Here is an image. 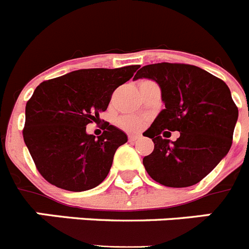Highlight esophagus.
<instances>
[{"mask_svg":"<svg viewBox=\"0 0 249 249\" xmlns=\"http://www.w3.org/2000/svg\"><path fill=\"white\" fill-rule=\"evenodd\" d=\"M138 136H136V135H129L128 136V141L129 142H135V141H137L138 140Z\"/></svg>","mask_w":249,"mask_h":249,"instance_id":"obj_1","label":"esophagus"}]
</instances>
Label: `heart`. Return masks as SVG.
<instances>
[{"mask_svg": "<svg viewBox=\"0 0 249 249\" xmlns=\"http://www.w3.org/2000/svg\"><path fill=\"white\" fill-rule=\"evenodd\" d=\"M144 124V120L141 117H135V116H127L120 120V126L123 129L129 132L140 131Z\"/></svg>", "mask_w": 249, "mask_h": 249, "instance_id": "obj_1", "label": "heart"}]
</instances>
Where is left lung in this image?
<instances>
[{"label": "left lung", "instance_id": "8db88e82", "mask_svg": "<svg viewBox=\"0 0 249 249\" xmlns=\"http://www.w3.org/2000/svg\"><path fill=\"white\" fill-rule=\"evenodd\" d=\"M160 85L162 109L143 135L155 149L143 158L147 173L166 187L182 188L202 181L232 146L238 108L228 86L210 72L186 63H155L141 68L135 80ZM181 133L175 142L160 136Z\"/></svg>", "mask_w": 249, "mask_h": 249}]
</instances>
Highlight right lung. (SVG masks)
Returning <instances> with one entry per match:
<instances>
[{
	"label": "right lung",
	"mask_w": 249,
	"mask_h": 249,
	"mask_svg": "<svg viewBox=\"0 0 249 249\" xmlns=\"http://www.w3.org/2000/svg\"><path fill=\"white\" fill-rule=\"evenodd\" d=\"M140 66L87 68L43 81L26 103L23 140L36 168L51 184L71 192L102 183L127 136L105 122L96 138L86 133L108 107L112 93Z\"/></svg>",
	"instance_id": "1"
}]
</instances>
